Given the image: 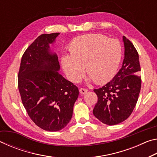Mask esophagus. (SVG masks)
I'll return each mask as SVG.
<instances>
[{"label":"esophagus","instance_id":"1","mask_svg":"<svg viewBox=\"0 0 157 157\" xmlns=\"http://www.w3.org/2000/svg\"><path fill=\"white\" fill-rule=\"evenodd\" d=\"M87 91H88V90H87L86 89H84V88H80V89H79V93H80V94H82V95H84V94H86V93L87 92Z\"/></svg>","mask_w":157,"mask_h":157}]
</instances>
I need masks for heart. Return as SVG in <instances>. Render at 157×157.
Here are the masks:
<instances>
[{
	"mask_svg": "<svg viewBox=\"0 0 157 157\" xmlns=\"http://www.w3.org/2000/svg\"><path fill=\"white\" fill-rule=\"evenodd\" d=\"M71 55L62 57V64L70 80L78 82L84 72L89 81L108 82L116 75L123 57V46L115 39L100 34H88L74 39L69 46Z\"/></svg>",
	"mask_w": 157,
	"mask_h": 157,
	"instance_id": "heart-1",
	"label": "heart"
}]
</instances>
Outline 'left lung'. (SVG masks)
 Wrapping results in <instances>:
<instances>
[{
  "label": "left lung",
  "instance_id": "obj_1",
  "mask_svg": "<svg viewBox=\"0 0 157 157\" xmlns=\"http://www.w3.org/2000/svg\"><path fill=\"white\" fill-rule=\"evenodd\" d=\"M124 58L114 78L101 88L94 89L98 102L94 115L102 123L114 125L128 118L136 105L141 86L139 57L134 45L123 37Z\"/></svg>",
  "mask_w": 157,
  "mask_h": 157
}]
</instances>
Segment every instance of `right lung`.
<instances>
[{
  "label": "right lung",
  "mask_w": 157,
  "mask_h": 157,
  "mask_svg": "<svg viewBox=\"0 0 157 157\" xmlns=\"http://www.w3.org/2000/svg\"><path fill=\"white\" fill-rule=\"evenodd\" d=\"M59 33L39 36L23 53L18 75L21 100L31 120L46 131H59L73 116L79 90L58 71L57 55L50 49Z\"/></svg>",
  "instance_id": "obj_1"
}]
</instances>
